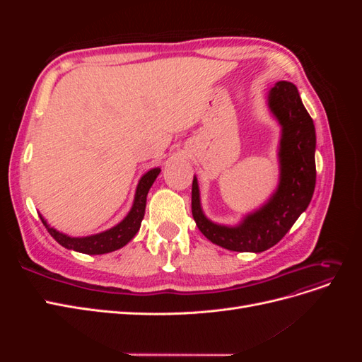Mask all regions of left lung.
Here are the masks:
<instances>
[{
  "mask_svg": "<svg viewBox=\"0 0 362 362\" xmlns=\"http://www.w3.org/2000/svg\"><path fill=\"white\" fill-rule=\"evenodd\" d=\"M267 107L281 127L276 190L237 225L208 218L201 205L196 175L192 184V213L199 231L211 243L235 252H262L275 246L308 208L315 187V128L302 104L298 87L278 81L267 93Z\"/></svg>",
  "mask_w": 362,
  "mask_h": 362,
  "instance_id": "obj_1",
  "label": "left lung"
}]
</instances>
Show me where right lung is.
Wrapping results in <instances>:
<instances>
[{"mask_svg":"<svg viewBox=\"0 0 362 362\" xmlns=\"http://www.w3.org/2000/svg\"><path fill=\"white\" fill-rule=\"evenodd\" d=\"M160 172H161L160 168H154L148 170L144 177L139 180L131 210L122 221H120L117 225H115L113 228L107 229V231L98 233L93 235H86V237H71L57 231L56 228L49 226L45 218H43V216L39 214L42 218V223L45 225L51 237L56 240L59 245H62L63 247H66L69 250L81 252V254H87V255H101V254H108V252L117 250L120 247H124L128 242H131L133 237L139 233L141 221H144V216H145L148 192L152 187V184H154Z\"/></svg>","mask_w":362,"mask_h":362,"instance_id":"right-lung-1","label":"right lung"}]
</instances>
